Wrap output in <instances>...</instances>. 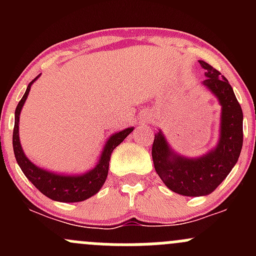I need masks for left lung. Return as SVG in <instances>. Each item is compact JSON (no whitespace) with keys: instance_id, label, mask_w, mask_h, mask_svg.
Wrapping results in <instances>:
<instances>
[{"instance_id":"1","label":"left lung","mask_w":256,"mask_h":256,"mask_svg":"<svg viewBox=\"0 0 256 256\" xmlns=\"http://www.w3.org/2000/svg\"><path fill=\"white\" fill-rule=\"evenodd\" d=\"M204 85L222 105L220 135L216 148L197 158H187L172 151L164 134L157 132L152 144V160L157 174L174 192L188 197L207 196L228 176L238 162L242 146V110L226 76L204 60Z\"/></svg>"}]
</instances>
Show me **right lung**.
Returning a JSON list of instances; mask_svg holds the SVG:
<instances>
[{"instance_id":"1","label":"right lung","mask_w":256,"mask_h":256,"mask_svg":"<svg viewBox=\"0 0 256 256\" xmlns=\"http://www.w3.org/2000/svg\"><path fill=\"white\" fill-rule=\"evenodd\" d=\"M37 78H34L28 84L27 90H26L24 95L18 102L16 112H14V138H12L14 157H16L18 166L20 167L24 176L33 183V186L40 192L47 196L48 198L56 200V202H82V200H85L92 197V196L96 194L100 188L102 187V184L106 180L110 157H112L114 148L122 142L128 134L132 132L134 128H125V130L110 136L109 140L105 144L98 164L92 171L86 172V174H82L80 176H64V174H52V172L40 168L26 157L20 142V135H18V122H20V110H22L26 99L30 94V85L37 80Z\"/></svg>"}]
</instances>
